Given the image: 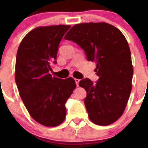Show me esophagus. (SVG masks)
I'll return each mask as SVG.
<instances>
[{
  "instance_id": "esophagus-1",
  "label": "esophagus",
  "mask_w": 148,
  "mask_h": 148,
  "mask_svg": "<svg viewBox=\"0 0 148 148\" xmlns=\"http://www.w3.org/2000/svg\"><path fill=\"white\" fill-rule=\"evenodd\" d=\"M79 79H78V78H75V84H76V85L78 86V83H79Z\"/></svg>"
}]
</instances>
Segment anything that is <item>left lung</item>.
<instances>
[{
  "mask_svg": "<svg viewBox=\"0 0 148 148\" xmlns=\"http://www.w3.org/2000/svg\"><path fill=\"white\" fill-rule=\"evenodd\" d=\"M64 38L73 40L85 52L89 61L95 62L99 80L86 78L78 85L85 89L84 104L94 124L109 125L125 111L132 90L133 69L126 38L109 23H83L73 26Z\"/></svg>",
  "mask_w": 148,
  "mask_h": 148,
  "instance_id": "1",
  "label": "left lung"
}]
</instances>
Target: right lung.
<instances>
[{
  "instance_id": "1",
  "label": "right lung",
  "mask_w": 148,
  "mask_h": 148,
  "mask_svg": "<svg viewBox=\"0 0 148 148\" xmlns=\"http://www.w3.org/2000/svg\"><path fill=\"white\" fill-rule=\"evenodd\" d=\"M70 26L39 27L21 40L15 61V82L30 116L40 125L56 127L64 121L66 101L75 88L73 78L52 76L58 45Z\"/></svg>"
}]
</instances>
